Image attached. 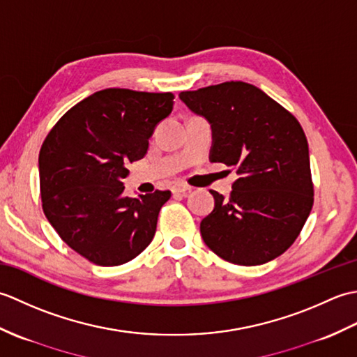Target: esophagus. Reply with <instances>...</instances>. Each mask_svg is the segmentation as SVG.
<instances>
[{
	"mask_svg": "<svg viewBox=\"0 0 357 357\" xmlns=\"http://www.w3.org/2000/svg\"><path fill=\"white\" fill-rule=\"evenodd\" d=\"M190 190H192V187H190V185H185V184H183V183H176V184H173V187H172V192H173V193L184 195V193L190 192Z\"/></svg>",
	"mask_w": 357,
	"mask_h": 357,
	"instance_id": "esophagus-1",
	"label": "esophagus"
}]
</instances>
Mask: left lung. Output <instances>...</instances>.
Here are the masks:
<instances>
[{"instance_id": "1", "label": "left lung", "mask_w": 357, "mask_h": 357, "mask_svg": "<svg viewBox=\"0 0 357 357\" xmlns=\"http://www.w3.org/2000/svg\"><path fill=\"white\" fill-rule=\"evenodd\" d=\"M179 100L211 127L210 161L236 167L229 199L201 221L206 245L224 261L259 265L282 255L313 207L305 133L290 112L256 86L222 82Z\"/></svg>"}]
</instances>
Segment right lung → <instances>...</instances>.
<instances>
[{
    "label": "right lung",
    "mask_w": 357,
    "mask_h": 357,
    "mask_svg": "<svg viewBox=\"0 0 357 357\" xmlns=\"http://www.w3.org/2000/svg\"><path fill=\"white\" fill-rule=\"evenodd\" d=\"M172 93L105 89L66 113L38 159L43 210L67 245L102 267L138 256L155 236L170 192L123 195L127 165L144 158Z\"/></svg>",
    "instance_id": "1"
}]
</instances>
